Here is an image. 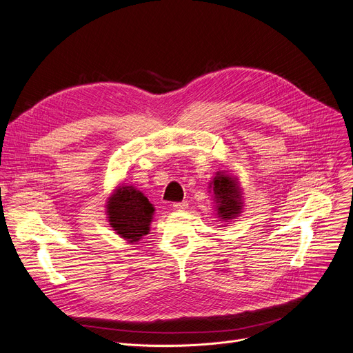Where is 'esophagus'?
<instances>
[{"label":"esophagus","mask_w":353,"mask_h":353,"mask_svg":"<svg viewBox=\"0 0 353 353\" xmlns=\"http://www.w3.org/2000/svg\"><path fill=\"white\" fill-rule=\"evenodd\" d=\"M173 206H174V210L183 211V210H186V208H188V202L186 201H183V202H174Z\"/></svg>","instance_id":"34e87169"}]
</instances>
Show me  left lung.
Returning <instances> with one entry per match:
<instances>
[{
  "instance_id": "8db88e82",
  "label": "left lung",
  "mask_w": 353,
  "mask_h": 353,
  "mask_svg": "<svg viewBox=\"0 0 353 353\" xmlns=\"http://www.w3.org/2000/svg\"><path fill=\"white\" fill-rule=\"evenodd\" d=\"M214 193L218 203V215L223 219H232L240 214L241 196L236 180L230 174L218 173L212 181Z\"/></svg>"
}]
</instances>
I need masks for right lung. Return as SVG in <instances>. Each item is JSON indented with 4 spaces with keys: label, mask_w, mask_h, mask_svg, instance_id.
<instances>
[{
    "label": "right lung",
    "mask_w": 353,
    "mask_h": 353,
    "mask_svg": "<svg viewBox=\"0 0 353 353\" xmlns=\"http://www.w3.org/2000/svg\"><path fill=\"white\" fill-rule=\"evenodd\" d=\"M152 212L154 206L147 196L132 186L117 189L108 203L110 225L129 243H135L148 234Z\"/></svg>",
    "instance_id": "add662e5"
}]
</instances>
